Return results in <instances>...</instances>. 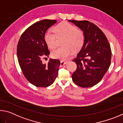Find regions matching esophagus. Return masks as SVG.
<instances>
[{"mask_svg":"<svg viewBox=\"0 0 123 123\" xmlns=\"http://www.w3.org/2000/svg\"><path fill=\"white\" fill-rule=\"evenodd\" d=\"M66 63H67V62L65 61H64V60H61V61H60V65H61V66H63V65H65Z\"/></svg>","mask_w":123,"mask_h":123,"instance_id":"esophagus-1","label":"esophagus"}]
</instances>
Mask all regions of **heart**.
I'll list each match as a JSON object with an SVG mask.
<instances>
[{
    "label": "heart",
    "mask_w": 123,
    "mask_h": 123,
    "mask_svg": "<svg viewBox=\"0 0 123 123\" xmlns=\"http://www.w3.org/2000/svg\"><path fill=\"white\" fill-rule=\"evenodd\" d=\"M55 35L47 31L45 33L44 40L49 49L55 47L57 38H64L62 46L64 47L54 51L52 55L56 59L66 60L74 53L81 48L84 43L85 36L82 30L77 29L76 26L68 22H62L53 29Z\"/></svg>",
    "instance_id": "heart-1"
}]
</instances>
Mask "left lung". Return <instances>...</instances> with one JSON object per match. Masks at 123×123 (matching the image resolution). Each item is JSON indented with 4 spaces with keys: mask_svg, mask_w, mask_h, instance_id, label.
Listing matches in <instances>:
<instances>
[{
    "mask_svg": "<svg viewBox=\"0 0 123 123\" xmlns=\"http://www.w3.org/2000/svg\"><path fill=\"white\" fill-rule=\"evenodd\" d=\"M84 33L82 47L73 60L77 69L72 75V80L81 87H90L102 80L111 64V49L103 31L87 20H69Z\"/></svg>",
    "mask_w": 123,
    "mask_h": 123,
    "instance_id": "obj_1",
    "label": "left lung"
}]
</instances>
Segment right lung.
I'll return each instance as SVG.
<instances>
[{
	"instance_id": "right-lung-1",
	"label": "right lung",
	"mask_w": 123,
	"mask_h": 123,
	"mask_svg": "<svg viewBox=\"0 0 123 123\" xmlns=\"http://www.w3.org/2000/svg\"><path fill=\"white\" fill-rule=\"evenodd\" d=\"M56 22L45 19L33 24L21 34L17 45V57L23 74L37 87L49 86L58 76L59 60L50 59L47 64L42 61L49 54L44 40L45 33Z\"/></svg>"
}]
</instances>
